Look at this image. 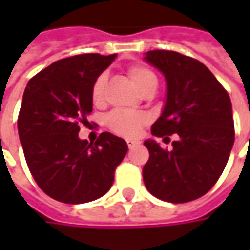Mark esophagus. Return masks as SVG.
Wrapping results in <instances>:
<instances>
[{
  "label": "esophagus",
  "mask_w": 250,
  "mask_h": 250,
  "mask_svg": "<svg viewBox=\"0 0 250 250\" xmlns=\"http://www.w3.org/2000/svg\"><path fill=\"white\" fill-rule=\"evenodd\" d=\"M139 142L138 141H132V139H127V146H128V148H132V147H135L136 145H138Z\"/></svg>",
  "instance_id": "1"
}]
</instances>
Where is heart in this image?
Masks as SVG:
<instances>
[{
	"label": "heart",
	"instance_id": "heart-1",
	"mask_svg": "<svg viewBox=\"0 0 250 250\" xmlns=\"http://www.w3.org/2000/svg\"><path fill=\"white\" fill-rule=\"evenodd\" d=\"M128 75H130L131 82L134 83V85L141 92L146 91L147 88H157L158 79L155 73L145 66H131ZM105 82H107V76L105 73H103L93 83L91 95H92V102L95 104H100L103 102ZM145 122H146L145 115L131 114L125 111H114L105 118V125H108V128L123 136H135Z\"/></svg>",
	"mask_w": 250,
	"mask_h": 250
}]
</instances>
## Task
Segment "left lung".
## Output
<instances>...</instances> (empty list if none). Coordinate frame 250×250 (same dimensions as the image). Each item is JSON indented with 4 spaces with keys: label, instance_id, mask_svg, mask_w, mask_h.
<instances>
[{
    "label": "left lung",
    "instance_id": "8db88e82",
    "mask_svg": "<svg viewBox=\"0 0 250 250\" xmlns=\"http://www.w3.org/2000/svg\"><path fill=\"white\" fill-rule=\"evenodd\" d=\"M143 60L166 80L165 105L151 134L178 135L170 151L154 139L145 141L150 158L143 181L162 201H193L214 186L230 155L234 143L230 98L209 68L195 59L173 51H150Z\"/></svg>",
    "mask_w": 250,
    "mask_h": 250
}]
</instances>
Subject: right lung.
<instances>
[{
    "label": "right lung",
    "instance_id": "1",
    "mask_svg": "<svg viewBox=\"0 0 250 250\" xmlns=\"http://www.w3.org/2000/svg\"><path fill=\"white\" fill-rule=\"evenodd\" d=\"M116 55L85 53L55 62L32 77L19 115V136L40 188L64 204L103 197L127 154L125 139L111 132L95 143L79 138V123L92 112V85Z\"/></svg>",
    "mask_w": 250,
    "mask_h": 250
}]
</instances>
